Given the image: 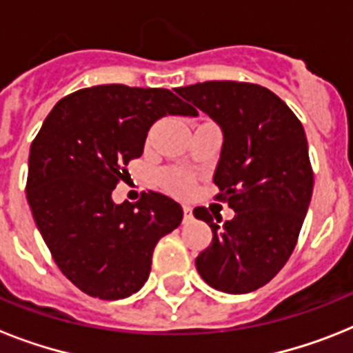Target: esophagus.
<instances>
[{
    "instance_id": "1",
    "label": "esophagus",
    "mask_w": 353,
    "mask_h": 353,
    "mask_svg": "<svg viewBox=\"0 0 353 353\" xmlns=\"http://www.w3.org/2000/svg\"><path fill=\"white\" fill-rule=\"evenodd\" d=\"M192 209L188 207V205H183V220L185 221H190L192 220Z\"/></svg>"
}]
</instances>
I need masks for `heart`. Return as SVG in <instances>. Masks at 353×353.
<instances>
[{
	"label": "heart",
	"mask_w": 353,
	"mask_h": 353,
	"mask_svg": "<svg viewBox=\"0 0 353 353\" xmlns=\"http://www.w3.org/2000/svg\"><path fill=\"white\" fill-rule=\"evenodd\" d=\"M161 181L168 192L176 194V196H185L192 190V177L188 176L187 172L166 170L161 176Z\"/></svg>",
	"instance_id": "1"
}]
</instances>
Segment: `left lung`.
<instances>
[{"instance_id": "obj_1", "label": "left lung", "mask_w": 353, "mask_h": 353, "mask_svg": "<svg viewBox=\"0 0 353 353\" xmlns=\"http://www.w3.org/2000/svg\"><path fill=\"white\" fill-rule=\"evenodd\" d=\"M185 101L221 128L214 183L234 218L216 223L209 210L194 216L212 229L196 258L201 279L231 295L262 288L284 268L312 201L313 172L301 121L268 88L247 82H203L179 88Z\"/></svg>"}]
</instances>
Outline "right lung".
I'll return each instance as SVG.
<instances>
[{
	"label": "right lung",
	"instance_id": "add662e5",
	"mask_svg": "<svg viewBox=\"0 0 353 353\" xmlns=\"http://www.w3.org/2000/svg\"><path fill=\"white\" fill-rule=\"evenodd\" d=\"M165 115L198 112L163 88L93 85L57 102L30 144L32 218L60 271L88 295L137 293L157 241L181 223V205L165 194H143L137 203L112 198L150 126Z\"/></svg>",
	"mask_w": 353,
	"mask_h": 353
}]
</instances>
